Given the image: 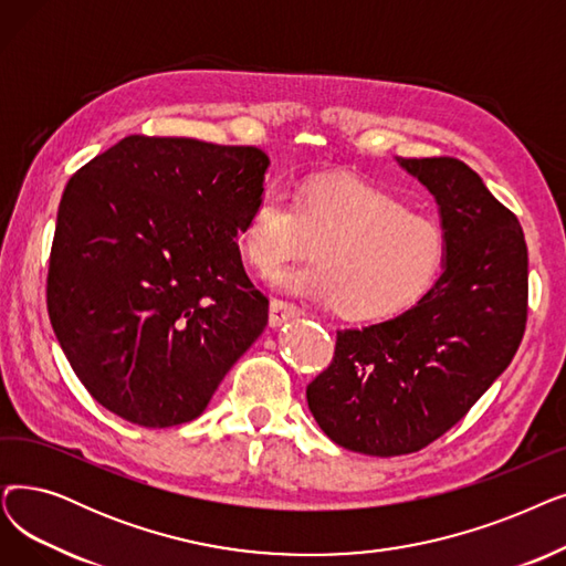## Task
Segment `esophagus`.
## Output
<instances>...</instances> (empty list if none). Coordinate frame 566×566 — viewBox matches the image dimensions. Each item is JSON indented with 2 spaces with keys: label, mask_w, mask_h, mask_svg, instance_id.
<instances>
[{
  "label": "esophagus",
  "mask_w": 566,
  "mask_h": 566,
  "mask_svg": "<svg viewBox=\"0 0 566 566\" xmlns=\"http://www.w3.org/2000/svg\"><path fill=\"white\" fill-rule=\"evenodd\" d=\"M301 314H303V310L296 303L275 298L273 303H270V326H280V324L289 322V318L301 316Z\"/></svg>",
  "instance_id": "esophagus-1"
}]
</instances>
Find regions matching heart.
Instances as JSON below:
<instances>
[{
  "mask_svg": "<svg viewBox=\"0 0 566 566\" xmlns=\"http://www.w3.org/2000/svg\"><path fill=\"white\" fill-rule=\"evenodd\" d=\"M312 242L318 261L284 270L275 282L356 322H381L419 303L449 256L434 219L342 176H314L293 199L265 189L238 229L240 254L259 275L307 256Z\"/></svg>",
  "mask_w": 566,
  "mask_h": 566,
  "instance_id": "obj_1",
  "label": "heart"
}]
</instances>
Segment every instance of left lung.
Instances as JSON below:
<instances>
[{"label": "left lung", "instance_id": "8db88e82", "mask_svg": "<svg viewBox=\"0 0 566 566\" xmlns=\"http://www.w3.org/2000/svg\"><path fill=\"white\" fill-rule=\"evenodd\" d=\"M439 203L444 273L411 310L337 331L307 405L335 444L365 455L416 453L474 407L521 347L527 244L518 217L453 157L402 159Z\"/></svg>", "mask_w": 566, "mask_h": 566}]
</instances>
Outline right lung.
<instances>
[{"mask_svg":"<svg viewBox=\"0 0 566 566\" xmlns=\"http://www.w3.org/2000/svg\"><path fill=\"white\" fill-rule=\"evenodd\" d=\"M270 159L254 145L127 136L71 176L48 314L90 396L143 428L193 421L268 324L235 242Z\"/></svg>","mask_w":566,"mask_h":566,"instance_id":"1","label":"right lung"}]
</instances>
